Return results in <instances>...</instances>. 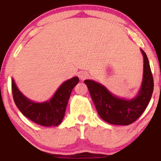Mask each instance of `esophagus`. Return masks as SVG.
<instances>
[{
    "mask_svg": "<svg viewBox=\"0 0 161 161\" xmlns=\"http://www.w3.org/2000/svg\"><path fill=\"white\" fill-rule=\"evenodd\" d=\"M88 76H89V75H88L87 72L81 71L79 73V77L80 78L81 80H85V79H88Z\"/></svg>",
    "mask_w": 161,
    "mask_h": 161,
    "instance_id": "obj_1",
    "label": "esophagus"
}]
</instances>
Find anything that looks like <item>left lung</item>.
Masks as SVG:
<instances>
[{
    "label": "left lung",
    "instance_id": "obj_1",
    "mask_svg": "<svg viewBox=\"0 0 161 161\" xmlns=\"http://www.w3.org/2000/svg\"><path fill=\"white\" fill-rule=\"evenodd\" d=\"M143 79L140 91L135 98H119L112 95L104 86L93 80H85L97 114L107 123L127 125L134 123L145 111L154 90V79L148 59L143 50Z\"/></svg>",
    "mask_w": 161,
    "mask_h": 161
}]
</instances>
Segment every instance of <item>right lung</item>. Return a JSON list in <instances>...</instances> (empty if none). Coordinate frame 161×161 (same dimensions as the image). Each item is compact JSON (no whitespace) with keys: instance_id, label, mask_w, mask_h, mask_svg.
I'll list each match as a JSON object with an SVG mask.
<instances>
[{"instance_id":"1","label":"right lung","mask_w":161,"mask_h":161,"mask_svg":"<svg viewBox=\"0 0 161 161\" xmlns=\"http://www.w3.org/2000/svg\"><path fill=\"white\" fill-rule=\"evenodd\" d=\"M79 80L78 77H73L66 81L59 87L50 101L36 103L25 97L12 79L14 102L22 114L34 123L43 126H57L64 119L70 94Z\"/></svg>"}]
</instances>
